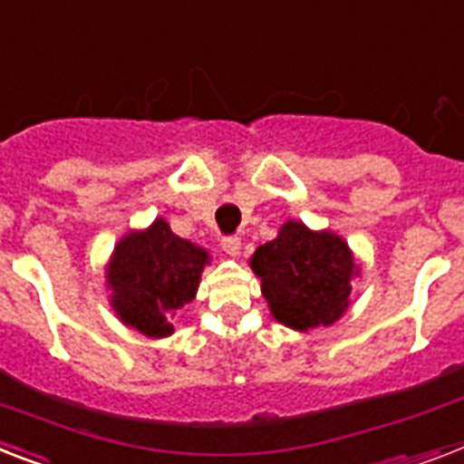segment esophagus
<instances>
[{"label":"esophagus","instance_id":"obj_1","mask_svg":"<svg viewBox=\"0 0 464 464\" xmlns=\"http://www.w3.org/2000/svg\"><path fill=\"white\" fill-rule=\"evenodd\" d=\"M221 250H224L228 257H238V255H240V238H238V236H226V238H221Z\"/></svg>","mask_w":464,"mask_h":464}]
</instances>
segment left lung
Wrapping results in <instances>:
<instances>
[{
	"instance_id": "8db88e82",
	"label": "left lung",
	"mask_w": 464,
	"mask_h": 464,
	"mask_svg": "<svg viewBox=\"0 0 464 464\" xmlns=\"http://www.w3.org/2000/svg\"><path fill=\"white\" fill-rule=\"evenodd\" d=\"M250 269L262 281L271 317L293 331L331 326L348 312L360 265L348 240L288 219L278 236L259 245Z\"/></svg>"
}]
</instances>
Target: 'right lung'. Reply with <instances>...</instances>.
Listing matches in <instances>:
<instances>
[{"instance_id": "obj_1", "label": "right lung", "mask_w": 464, "mask_h": 464, "mask_svg": "<svg viewBox=\"0 0 464 464\" xmlns=\"http://www.w3.org/2000/svg\"><path fill=\"white\" fill-rule=\"evenodd\" d=\"M209 252L171 231L167 219L130 228L104 266L111 310L128 329L147 338L173 334L171 319L193 303Z\"/></svg>"}]
</instances>
